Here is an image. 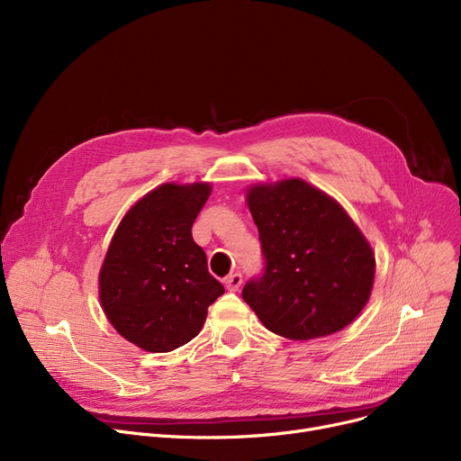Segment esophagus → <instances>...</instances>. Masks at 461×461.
Returning <instances> with one entry per match:
<instances>
[{"instance_id":"1","label":"esophagus","mask_w":461,"mask_h":461,"mask_svg":"<svg viewBox=\"0 0 461 461\" xmlns=\"http://www.w3.org/2000/svg\"><path fill=\"white\" fill-rule=\"evenodd\" d=\"M240 284H243V275H240V273H233L226 278V287L230 289V292H237Z\"/></svg>"}]
</instances>
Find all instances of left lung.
<instances>
[{
  "instance_id": "obj_1",
  "label": "left lung",
  "mask_w": 461,
  "mask_h": 461,
  "mask_svg": "<svg viewBox=\"0 0 461 461\" xmlns=\"http://www.w3.org/2000/svg\"><path fill=\"white\" fill-rule=\"evenodd\" d=\"M247 202L265 267L243 299L259 321L289 340L348 327L370 299L375 258L342 205L303 179L258 183Z\"/></svg>"
}]
</instances>
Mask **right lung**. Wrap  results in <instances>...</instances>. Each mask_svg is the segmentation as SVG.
Returning <instances> with one entry per match:
<instances>
[{"instance_id":"obj_1","label":"right lung","mask_w":461,"mask_h":461,"mask_svg":"<svg viewBox=\"0 0 461 461\" xmlns=\"http://www.w3.org/2000/svg\"><path fill=\"white\" fill-rule=\"evenodd\" d=\"M209 183H166L123 216L99 275V297L113 329L134 346L167 353L202 330L224 285L207 271L192 224Z\"/></svg>"}]
</instances>
